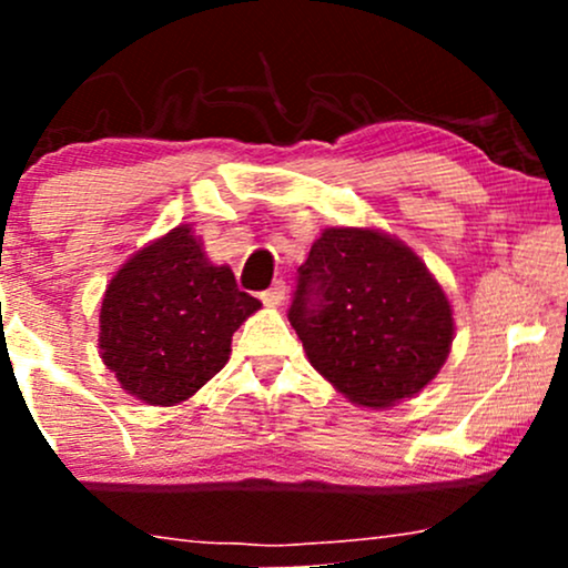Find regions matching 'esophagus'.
<instances>
[{"instance_id": "1", "label": "esophagus", "mask_w": 568, "mask_h": 568, "mask_svg": "<svg viewBox=\"0 0 568 568\" xmlns=\"http://www.w3.org/2000/svg\"><path fill=\"white\" fill-rule=\"evenodd\" d=\"M283 298H285V283H283V280H275V283H272L270 288L262 291V302L266 306L283 304Z\"/></svg>"}]
</instances>
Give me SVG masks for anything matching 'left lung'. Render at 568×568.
I'll use <instances>...</instances> for the list:
<instances>
[{
	"label": "left lung",
	"mask_w": 568,
	"mask_h": 568,
	"mask_svg": "<svg viewBox=\"0 0 568 568\" xmlns=\"http://www.w3.org/2000/svg\"><path fill=\"white\" fill-rule=\"evenodd\" d=\"M288 321L312 366L368 408L427 387L454 342L452 304L422 258L357 226H331L312 243Z\"/></svg>",
	"instance_id": "1"
}]
</instances>
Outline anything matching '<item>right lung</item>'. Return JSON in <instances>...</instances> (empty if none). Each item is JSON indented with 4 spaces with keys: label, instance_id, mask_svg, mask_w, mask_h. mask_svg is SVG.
Segmentation results:
<instances>
[{
    "label": "right lung",
    "instance_id": "1",
    "mask_svg": "<svg viewBox=\"0 0 568 568\" xmlns=\"http://www.w3.org/2000/svg\"><path fill=\"white\" fill-rule=\"evenodd\" d=\"M262 302L237 288L230 266L207 262L192 226L141 247L101 304V361L128 395L175 406L226 366L232 334Z\"/></svg>",
    "mask_w": 568,
    "mask_h": 568
}]
</instances>
